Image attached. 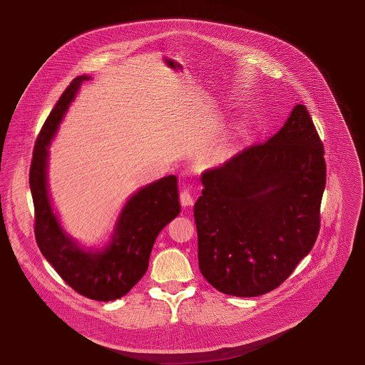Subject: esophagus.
<instances>
[{"label": "esophagus", "mask_w": 365, "mask_h": 365, "mask_svg": "<svg viewBox=\"0 0 365 365\" xmlns=\"http://www.w3.org/2000/svg\"><path fill=\"white\" fill-rule=\"evenodd\" d=\"M193 202H195V199H193V195L190 193V190L189 189H183L182 192H180V203L183 205V206H192L193 205Z\"/></svg>", "instance_id": "34e87169"}]
</instances>
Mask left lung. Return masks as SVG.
<instances>
[{"mask_svg":"<svg viewBox=\"0 0 365 365\" xmlns=\"http://www.w3.org/2000/svg\"><path fill=\"white\" fill-rule=\"evenodd\" d=\"M200 180L193 215L202 276L237 297L279 287L319 232L327 166L306 107L296 106L277 134Z\"/></svg>","mask_w":365,"mask_h":365,"instance_id":"obj_1","label":"left lung"}]
</instances>
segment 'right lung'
I'll return each instance as SVG.
<instances>
[{"mask_svg": "<svg viewBox=\"0 0 365 365\" xmlns=\"http://www.w3.org/2000/svg\"><path fill=\"white\" fill-rule=\"evenodd\" d=\"M89 79L75 78L46 120L33 151L30 190L36 241L44 258L79 294L110 302L125 296L145 274L154 241L180 214V203L178 178L169 175L127 199L103 247H85L63 228L48 192V148L81 85Z\"/></svg>", "mask_w": 365, "mask_h": 365, "instance_id": "1", "label": "right lung"}]
</instances>
